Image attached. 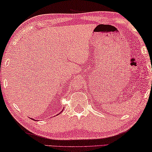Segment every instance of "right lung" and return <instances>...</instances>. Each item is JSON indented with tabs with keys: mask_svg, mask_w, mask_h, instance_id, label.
I'll return each mask as SVG.
<instances>
[{
	"mask_svg": "<svg viewBox=\"0 0 152 152\" xmlns=\"http://www.w3.org/2000/svg\"><path fill=\"white\" fill-rule=\"evenodd\" d=\"M62 111H63V110H62ZM31 119H33V118H31ZM33 120H34V119H33Z\"/></svg>",
	"mask_w": 152,
	"mask_h": 152,
	"instance_id": "obj_1",
	"label": "right lung"
}]
</instances>
